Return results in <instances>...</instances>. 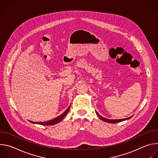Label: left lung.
<instances>
[{
    "instance_id": "1",
    "label": "left lung",
    "mask_w": 158,
    "mask_h": 158,
    "mask_svg": "<svg viewBox=\"0 0 158 158\" xmlns=\"http://www.w3.org/2000/svg\"><path fill=\"white\" fill-rule=\"evenodd\" d=\"M96 113L97 116H98L102 121H104V122L109 123H111V124H112V123H119V122L125 121V120H127V119H130V118H131L132 117V116H131V117H129V118H126V119H109L103 118L102 116H100L96 111Z\"/></svg>"
}]
</instances>
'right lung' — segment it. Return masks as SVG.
I'll list each match as a JSON object with an SVG mask.
<instances>
[{
    "mask_svg": "<svg viewBox=\"0 0 158 158\" xmlns=\"http://www.w3.org/2000/svg\"><path fill=\"white\" fill-rule=\"evenodd\" d=\"M69 109H70V106L67 108L63 113L60 115L59 116L54 118V119H52L51 121H46V122H42V123H36V122H33V121H29V122L33 123V124H41V125H44V126H51V125H54V124H56L58 123H59L60 121H61L63 118L65 116V115L67 114V112H69Z\"/></svg>",
    "mask_w": 158,
    "mask_h": 158,
    "instance_id": "right-lung-1",
    "label": "right lung"
}]
</instances>
